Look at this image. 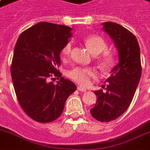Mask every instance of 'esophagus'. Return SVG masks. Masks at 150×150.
I'll list each match as a JSON object with an SVG mask.
<instances>
[{"mask_svg":"<svg viewBox=\"0 0 150 150\" xmlns=\"http://www.w3.org/2000/svg\"><path fill=\"white\" fill-rule=\"evenodd\" d=\"M77 90H79V91H83V92H84V91H87V90H86V88H83V87H81V86H77Z\"/></svg>","mask_w":150,"mask_h":150,"instance_id":"esophagus-1","label":"esophagus"}]
</instances>
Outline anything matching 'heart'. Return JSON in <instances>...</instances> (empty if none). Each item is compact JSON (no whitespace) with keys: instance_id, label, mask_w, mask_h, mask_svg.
<instances>
[{"instance_id":"heart-1","label":"heart","mask_w":150,"mask_h":150,"mask_svg":"<svg viewBox=\"0 0 150 150\" xmlns=\"http://www.w3.org/2000/svg\"><path fill=\"white\" fill-rule=\"evenodd\" d=\"M84 43L90 52L98 55L104 52L108 48V44L105 40L97 35H91L85 38ZM72 50L71 42L67 43L62 50V56L63 59H67L71 55ZM98 63L101 67L105 70L111 68L115 63V57L109 52H104L103 55L98 58ZM96 72L95 70L87 67H77L67 71V76L73 81L78 83L83 87H87L91 83V79L96 77Z\"/></svg>"}]
</instances>
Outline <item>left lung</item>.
Masks as SVG:
<instances>
[{"label": "left lung", "instance_id": "left-lung-1", "mask_svg": "<svg viewBox=\"0 0 150 150\" xmlns=\"http://www.w3.org/2000/svg\"><path fill=\"white\" fill-rule=\"evenodd\" d=\"M103 30L114 42L119 62L106 79L107 87L95 91L96 103L90 112L101 122L116 120L129 107L142 76L140 47L135 35L114 22H104Z\"/></svg>", "mask_w": 150, "mask_h": 150}]
</instances>
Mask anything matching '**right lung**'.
<instances>
[{
	"instance_id": "1",
	"label": "right lung",
	"mask_w": 150,
	"mask_h": 150,
	"mask_svg": "<svg viewBox=\"0 0 150 150\" xmlns=\"http://www.w3.org/2000/svg\"><path fill=\"white\" fill-rule=\"evenodd\" d=\"M71 30L39 22L22 32L15 45L10 68L13 84L21 107L35 121L48 123L59 118L67 99L76 90L75 83L57 70ZM55 77L59 81L54 85L49 79Z\"/></svg>"
}]
</instances>
